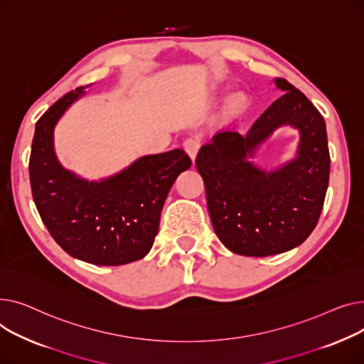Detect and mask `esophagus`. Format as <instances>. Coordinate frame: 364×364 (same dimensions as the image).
<instances>
[{
  "label": "esophagus",
  "mask_w": 364,
  "mask_h": 364,
  "mask_svg": "<svg viewBox=\"0 0 364 364\" xmlns=\"http://www.w3.org/2000/svg\"><path fill=\"white\" fill-rule=\"evenodd\" d=\"M200 146H201V141L197 138V136H191V138H186L183 141V149L186 151V154L194 160L200 151Z\"/></svg>",
  "instance_id": "esophagus-1"
}]
</instances>
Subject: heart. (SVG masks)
Wrapping results in <instances>:
<instances>
[{"mask_svg": "<svg viewBox=\"0 0 364 364\" xmlns=\"http://www.w3.org/2000/svg\"><path fill=\"white\" fill-rule=\"evenodd\" d=\"M235 101H237V102H238V101H240V100H235Z\"/></svg>", "mask_w": 364, "mask_h": 364, "instance_id": "obj_1", "label": "heart"}]
</instances>
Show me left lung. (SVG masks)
<instances>
[{
    "mask_svg": "<svg viewBox=\"0 0 364 364\" xmlns=\"http://www.w3.org/2000/svg\"><path fill=\"white\" fill-rule=\"evenodd\" d=\"M285 91L240 134L226 129L203 145L196 166L205 185L211 225L235 254L267 257L303 244L317 225L329 183L331 157L326 124L309 98L282 77ZM282 124L301 131L297 157L266 173L247 157Z\"/></svg>",
    "mask_w": 364,
    "mask_h": 364,
    "instance_id": "left-lung-1",
    "label": "left lung"
}]
</instances>
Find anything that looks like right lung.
<instances>
[{
    "mask_svg": "<svg viewBox=\"0 0 364 364\" xmlns=\"http://www.w3.org/2000/svg\"><path fill=\"white\" fill-rule=\"evenodd\" d=\"M82 94L83 88H76L63 95L36 122L29 160L32 196L51 237L72 257L122 266L151 250L168 191L192 161L178 148L141 157L100 182L77 178L55 157L54 127Z\"/></svg>",
    "mask_w": 364,
    "mask_h": 364,
    "instance_id": "right-lung-1",
    "label": "right lung"
}]
</instances>
